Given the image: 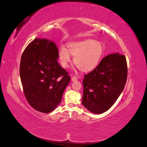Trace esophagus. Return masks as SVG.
<instances>
[{
  "instance_id": "obj_1",
  "label": "esophagus",
  "mask_w": 147,
  "mask_h": 147,
  "mask_svg": "<svg viewBox=\"0 0 147 147\" xmlns=\"http://www.w3.org/2000/svg\"><path fill=\"white\" fill-rule=\"evenodd\" d=\"M78 78V77H77V76H74V77H72V82L76 81V80H77Z\"/></svg>"
}]
</instances>
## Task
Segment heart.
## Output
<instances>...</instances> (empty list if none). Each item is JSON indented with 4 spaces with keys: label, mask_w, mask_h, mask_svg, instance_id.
<instances>
[{
    "label": "heart",
    "mask_w": 147,
    "mask_h": 147,
    "mask_svg": "<svg viewBox=\"0 0 147 147\" xmlns=\"http://www.w3.org/2000/svg\"><path fill=\"white\" fill-rule=\"evenodd\" d=\"M68 50L62 47L58 57L61 64L67 67L71 61L70 54L75 57L74 62L83 72H90L96 68L104 53V45L100 41L88 39L77 42H70L67 45Z\"/></svg>",
    "instance_id": "b5f03b06"
}]
</instances>
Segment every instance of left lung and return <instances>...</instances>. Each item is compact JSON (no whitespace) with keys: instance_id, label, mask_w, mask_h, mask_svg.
Listing matches in <instances>:
<instances>
[{"instance_id":"obj_1","label":"left lung","mask_w":147,"mask_h":147,"mask_svg":"<svg viewBox=\"0 0 147 147\" xmlns=\"http://www.w3.org/2000/svg\"><path fill=\"white\" fill-rule=\"evenodd\" d=\"M84 77L82 104L92 113H104L124 90L127 77L126 57L118 53L107 56Z\"/></svg>"}]
</instances>
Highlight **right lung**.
Returning <instances> with one entry per match:
<instances>
[{
	"label": "right lung",
	"instance_id": "right-lung-1",
	"mask_svg": "<svg viewBox=\"0 0 147 147\" xmlns=\"http://www.w3.org/2000/svg\"><path fill=\"white\" fill-rule=\"evenodd\" d=\"M58 49L47 39L35 38L21 56L20 74L26 100L33 109L48 113L56 109L70 77L57 62Z\"/></svg>",
	"mask_w": 147,
	"mask_h": 147
}]
</instances>
